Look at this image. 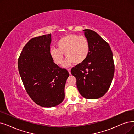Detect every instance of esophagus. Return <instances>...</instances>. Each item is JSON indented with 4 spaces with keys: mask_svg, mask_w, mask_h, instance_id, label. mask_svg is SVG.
<instances>
[{
    "mask_svg": "<svg viewBox=\"0 0 134 134\" xmlns=\"http://www.w3.org/2000/svg\"><path fill=\"white\" fill-rule=\"evenodd\" d=\"M71 68H68L67 69V71H68V72H69V74H71Z\"/></svg>",
    "mask_w": 134,
    "mask_h": 134,
    "instance_id": "1",
    "label": "esophagus"
}]
</instances>
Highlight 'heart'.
<instances>
[{"label": "heart", "mask_w": 134, "mask_h": 134, "mask_svg": "<svg viewBox=\"0 0 134 134\" xmlns=\"http://www.w3.org/2000/svg\"><path fill=\"white\" fill-rule=\"evenodd\" d=\"M57 48H51L50 54L54 62L61 65L63 54L67 57L63 66L67 67L71 63L78 64L84 62L90 53V43L88 39L83 36L75 34H68L58 40Z\"/></svg>", "instance_id": "heart-1"}]
</instances>
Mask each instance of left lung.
Wrapping results in <instances>:
<instances>
[{
	"instance_id": "1",
	"label": "left lung",
	"mask_w": 134,
	"mask_h": 134,
	"mask_svg": "<svg viewBox=\"0 0 134 134\" xmlns=\"http://www.w3.org/2000/svg\"><path fill=\"white\" fill-rule=\"evenodd\" d=\"M90 43V53L86 60L73 67L81 95L87 99H97L108 90L114 73L113 53L108 43L95 31L84 30Z\"/></svg>"
}]
</instances>
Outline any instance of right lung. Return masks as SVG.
Instances as JSON below:
<instances>
[{"label": "right lung", "mask_w": 134, "mask_h": 134, "mask_svg": "<svg viewBox=\"0 0 134 134\" xmlns=\"http://www.w3.org/2000/svg\"><path fill=\"white\" fill-rule=\"evenodd\" d=\"M51 34L28 41L18 59V68L28 95L38 105L53 107L65 98L69 73L58 66L50 54Z\"/></svg>", "instance_id": "1"}]
</instances>
